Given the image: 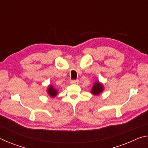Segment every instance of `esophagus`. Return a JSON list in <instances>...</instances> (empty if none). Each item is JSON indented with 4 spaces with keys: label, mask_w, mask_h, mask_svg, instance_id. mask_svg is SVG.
Wrapping results in <instances>:
<instances>
[{
    "label": "esophagus",
    "mask_w": 148,
    "mask_h": 148,
    "mask_svg": "<svg viewBox=\"0 0 148 148\" xmlns=\"http://www.w3.org/2000/svg\"><path fill=\"white\" fill-rule=\"evenodd\" d=\"M79 81L77 79H72L71 81V84H78Z\"/></svg>",
    "instance_id": "1"
}]
</instances>
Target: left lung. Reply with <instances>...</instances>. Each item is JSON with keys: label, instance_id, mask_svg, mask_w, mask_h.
I'll list each match as a JSON object with an SVG mask.
<instances>
[{"label": "left lung", "instance_id": "obj_1", "mask_svg": "<svg viewBox=\"0 0 148 148\" xmlns=\"http://www.w3.org/2000/svg\"><path fill=\"white\" fill-rule=\"evenodd\" d=\"M103 91V87L102 85L100 84L99 82H97L96 83H95L93 87H92L91 92L94 95H99Z\"/></svg>", "mask_w": 148, "mask_h": 148}]
</instances>
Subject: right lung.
Masks as SVG:
<instances>
[{
    "instance_id": "add662e5",
    "label": "right lung",
    "mask_w": 148,
    "mask_h": 148,
    "mask_svg": "<svg viewBox=\"0 0 148 148\" xmlns=\"http://www.w3.org/2000/svg\"><path fill=\"white\" fill-rule=\"evenodd\" d=\"M47 92H48L49 95H50V96L53 97H56L57 95V90L53 88V87L52 86H49L48 87V90H47Z\"/></svg>"
}]
</instances>
